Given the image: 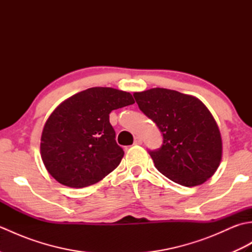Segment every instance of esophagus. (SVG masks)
I'll return each instance as SVG.
<instances>
[{
    "label": "esophagus",
    "instance_id": "34e87169",
    "mask_svg": "<svg viewBox=\"0 0 252 252\" xmlns=\"http://www.w3.org/2000/svg\"><path fill=\"white\" fill-rule=\"evenodd\" d=\"M142 143H143L142 137H140V136H136V137H135V140H134V144H135V145H141Z\"/></svg>",
    "mask_w": 252,
    "mask_h": 252
}]
</instances>
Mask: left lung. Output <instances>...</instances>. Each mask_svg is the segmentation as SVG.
Here are the masks:
<instances>
[{
  "mask_svg": "<svg viewBox=\"0 0 252 252\" xmlns=\"http://www.w3.org/2000/svg\"><path fill=\"white\" fill-rule=\"evenodd\" d=\"M133 96L162 133L161 147L148 152L159 172L187 187L210 179L221 162L222 138L215 118L202 101L161 88Z\"/></svg>",
  "mask_w": 252,
  "mask_h": 252,
  "instance_id": "8db88e82",
  "label": "left lung"
}]
</instances>
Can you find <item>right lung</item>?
<instances>
[{"mask_svg": "<svg viewBox=\"0 0 252 252\" xmlns=\"http://www.w3.org/2000/svg\"><path fill=\"white\" fill-rule=\"evenodd\" d=\"M134 103L130 93L112 88H91L63 101L42 131L41 157L49 173L63 185L82 189L114 171L125 152L109 114Z\"/></svg>", "mask_w": 252, "mask_h": 252, "instance_id": "right-lung-1", "label": "right lung"}]
</instances>
